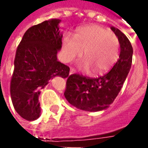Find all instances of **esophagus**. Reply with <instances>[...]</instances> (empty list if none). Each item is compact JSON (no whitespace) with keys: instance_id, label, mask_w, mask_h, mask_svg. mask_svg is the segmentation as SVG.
Here are the masks:
<instances>
[{"instance_id":"34e87169","label":"esophagus","mask_w":148,"mask_h":148,"mask_svg":"<svg viewBox=\"0 0 148 148\" xmlns=\"http://www.w3.org/2000/svg\"><path fill=\"white\" fill-rule=\"evenodd\" d=\"M74 73H75V70H74V68L71 67V71H70V74H74Z\"/></svg>"}]
</instances>
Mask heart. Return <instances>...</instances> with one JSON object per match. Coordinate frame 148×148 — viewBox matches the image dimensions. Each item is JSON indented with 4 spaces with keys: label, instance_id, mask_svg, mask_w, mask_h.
Segmentation results:
<instances>
[{
    "label": "heart",
    "instance_id": "1",
    "mask_svg": "<svg viewBox=\"0 0 148 148\" xmlns=\"http://www.w3.org/2000/svg\"><path fill=\"white\" fill-rule=\"evenodd\" d=\"M120 41L116 35L98 25L78 29L74 38L66 36L62 40V58L71 62L82 57L79 63L83 71L102 74L109 71L119 58Z\"/></svg>",
    "mask_w": 148,
    "mask_h": 148
}]
</instances>
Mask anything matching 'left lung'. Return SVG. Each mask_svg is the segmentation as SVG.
Returning a JSON list of instances; mask_svg holds the SVG:
<instances>
[{
	"label": "left lung",
	"mask_w": 148,
	"mask_h": 148,
	"mask_svg": "<svg viewBox=\"0 0 148 148\" xmlns=\"http://www.w3.org/2000/svg\"><path fill=\"white\" fill-rule=\"evenodd\" d=\"M119 39L121 53L113 67L104 76L88 77L82 74L68 76L64 96L77 109L89 112L106 109L113 102L130 71L133 49L129 39L118 28L112 27Z\"/></svg>",
	"instance_id": "8db88e82"
}]
</instances>
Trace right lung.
I'll return each mask as SVG.
<instances>
[{
  "instance_id": "add662e5",
  "label": "right lung",
  "mask_w": 148,
  "mask_h": 148,
  "mask_svg": "<svg viewBox=\"0 0 148 148\" xmlns=\"http://www.w3.org/2000/svg\"><path fill=\"white\" fill-rule=\"evenodd\" d=\"M59 23L52 19L29 27L16 51L10 94L15 110L27 121L40 116V90L52 77L69 75L70 67L57 60L62 37Z\"/></svg>"
}]
</instances>
